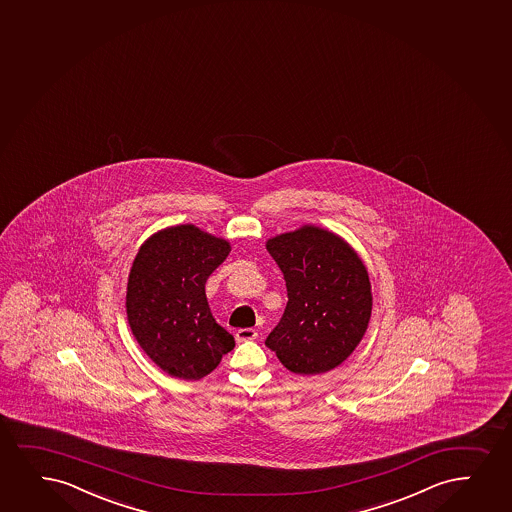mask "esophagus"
<instances>
[{
    "label": "esophagus",
    "mask_w": 512,
    "mask_h": 512,
    "mask_svg": "<svg viewBox=\"0 0 512 512\" xmlns=\"http://www.w3.org/2000/svg\"><path fill=\"white\" fill-rule=\"evenodd\" d=\"M236 341H250V340H255V338H257V336H259V333H257V331H255V329H252V328H243V329H238V331H236Z\"/></svg>",
    "instance_id": "esophagus-1"
}]
</instances>
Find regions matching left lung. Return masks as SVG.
Instances as JSON below:
<instances>
[{
    "instance_id": "8db88e82",
    "label": "left lung",
    "mask_w": 512,
    "mask_h": 512,
    "mask_svg": "<svg viewBox=\"0 0 512 512\" xmlns=\"http://www.w3.org/2000/svg\"><path fill=\"white\" fill-rule=\"evenodd\" d=\"M283 271L288 303L265 345L288 371L328 373L366 335L373 293L367 267L340 234L314 224L265 241Z\"/></svg>"
}]
</instances>
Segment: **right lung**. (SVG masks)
<instances>
[{
  "instance_id": "add662e5",
  "label": "right lung",
  "mask_w": 512,
  "mask_h": 512,
  "mask_svg": "<svg viewBox=\"0 0 512 512\" xmlns=\"http://www.w3.org/2000/svg\"><path fill=\"white\" fill-rule=\"evenodd\" d=\"M229 252L228 240L179 224L152 234L134 257L127 322L143 352L174 378H205L234 348L205 295L207 279Z\"/></svg>"
}]
</instances>
